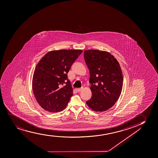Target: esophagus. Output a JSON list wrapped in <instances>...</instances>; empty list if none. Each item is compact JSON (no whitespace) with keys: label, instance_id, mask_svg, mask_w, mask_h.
<instances>
[{"label":"esophagus","instance_id":"34e87169","mask_svg":"<svg viewBox=\"0 0 158 158\" xmlns=\"http://www.w3.org/2000/svg\"><path fill=\"white\" fill-rule=\"evenodd\" d=\"M82 90V88H78V89H77V92H81Z\"/></svg>","mask_w":158,"mask_h":158}]
</instances>
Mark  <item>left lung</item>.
<instances>
[{
    "label": "left lung",
    "instance_id": "obj_1",
    "mask_svg": "<svg viewBox=\"0 0 158 158\" xmlns=\"http://www.w3.org/2000/svg\"><path fill=\"white\" fill-rule=\"evenodd\" d=\"M84 59L89 70L91 98L87 105L96 112H103L114 105L121 94L122 70L110 53L98 50L84 51Z\"/></svg>",
    "mask_w": 158,
    "mask_h": 158
}]
</instances>
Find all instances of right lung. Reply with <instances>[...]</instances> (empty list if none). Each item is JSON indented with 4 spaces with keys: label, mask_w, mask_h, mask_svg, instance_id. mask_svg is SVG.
<instances>
[{
    "label": "right lung",
    "mask_w": 158,
    "mask_h": 158,
    "mask_svg": "<svg viewBox=\"0 0 158 158\" xmlns=\"http://www.w3.org/2000/svg\"><path fill=\"white\" fill-rule=\"evenodd\" d=\"M82 50L62 49L46 54L38 63L32 78V89L39 105L46 111L65 109L73 96L67 74Z\"/></svg>",
    "instance_id": "1"
}]
</instances>
